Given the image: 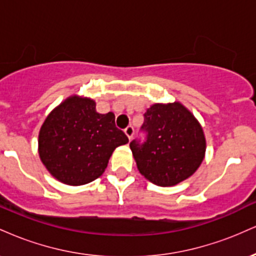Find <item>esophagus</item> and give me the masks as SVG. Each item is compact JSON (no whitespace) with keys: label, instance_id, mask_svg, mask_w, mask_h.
Returning a JSON list of instances; mask_svg holds the SVG:
<instances>
[{"label":"esophagus","instance_id":"1","mask_svg":"<svg viewBox=\"0 0 256 256\" xmlns=\"http://www.w3.org/2000/svg\"><path fill=\"white\" fill-rule=\"evenodd\" d=\"M125 134H126V136L128 137V140H132V137H134V128H132V126L130 125V126H128V128H125Z\"/></svg>","mask_w":256,"mask_h":256}]
</instances>
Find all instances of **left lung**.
Masks as SVG:
<instances>
[{
  "instance_id": "1",
  "label": "left lung",
  "mask_w": 256,
  "mask_h": 256,
  "mask_svg": "<svg viewBox=\"0 0 256 256\" xmlns=\"http://www.w3.org/2000/svg\"><path fill=\"white\" fill-rule=\"evenodd\" d=\"M144 142L130 148L140 174L160 186H172L195 173L204 158L206 140L195 116L179 102L155 104L144 113Z\"/></svg>"
}]
</instances>
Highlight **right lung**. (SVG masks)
Returning <instances> with one entry per match:
<instances>
[{
	"instance_id": "1",
	"label": "right lung",
	"mask_w": 256,
	"mask_h": 256,
	"mask_svg": "<svg viewBox=\"0 0 256 256\" xmlns=\"http://www.w3.org/2000/svg\"><path fill=\"white\" fill-rule=\"evenodd\" d=\"M128 138L110 112H96L95 101L72 96L46 119L38 136L40 158L58 180L83 185L104 172L112 152Z\"/></svg>"
}]
</instances>
